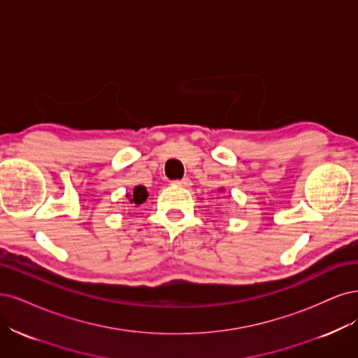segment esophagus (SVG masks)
Wrapping results in <instances>:
<instances>
[{"instance_id": "34e87169", "label": "esophagus", "mask_w": 358, "mask_h": 358, "mask_svg": "<svg viewBox=\"0 0 358 358\" xmlns=\"http://www.w3.org/2000/svg\"><path fill=\"white\" fill-rule=\"evenodd\" d=\"M174 184H176V186H180V187H190L192 181H190V178H181V180L174 181Z\"/></svg>"}]
</instances>
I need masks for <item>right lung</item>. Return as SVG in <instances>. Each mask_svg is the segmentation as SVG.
<instances>
[{
	"instance_id": "obj_1",
	"label": "right lung",
	"mask_w": 358,
	"mask_h": 358,
	"mask_svg": "<svg viewBox=\"0 0 358 358\" xmlns=\"http://www.w3.org/2000/svg\"><path fill=\"white\" fill-rule=\"evenodd\" d=\"M147 189L144 186H136L134 189V193L131 194H126V198H129V202L131 203H135V205H141L143 202H145L147 199Z\"/></svg>"
}]
</instances>
